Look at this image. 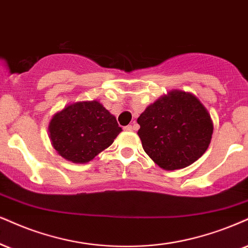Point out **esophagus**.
I'll return each instance as SVG.
<instances>
[{
  "label": "esophagus",
  "instance_id": "esophagus-1",
  "mask_svg": "<svg viewBox=\"0 0 248 248\" xmlns=\"http://www.w3.org/2000/svg\"><path fill=\"white\" fill-rule=\"evenodd\" d=\"M136 124L134 125H127V126H125L124 127V130L125 131H132V130H136Z\"/></svg>",
  "mask_w": 248,
  "mask_h": 248
}]
</instances>
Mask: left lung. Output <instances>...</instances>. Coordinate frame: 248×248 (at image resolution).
<instances>
[{
    "label": "left lung",
    "mask_w": 248,
    "mask_h": 248,
    "mask_svg": "<svg viewBox=\"0 0 248 248\" xmlns=\"http://www.w3.org/2000/svg\"><path fill=\"white\" fill-rule=\"evenodd\" d=\"M143 151L158 167L182 169L202 156L213 123L202 103L192 94L172 91L148 107L138 118Z\"/></svg>",
    "instance_id": "8db88e82"
}]
</instances>
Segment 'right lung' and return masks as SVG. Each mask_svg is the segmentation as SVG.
I'll return each mask as SVG.
<instances>
[{"label": "right lung", "mask_w": 248, "mask_h": 248, "mask_svg": "<svg viewBox=\"0 0 248 248\" xmlns=\"http://www.w3.org/2000/svg\"><path fill=\"white\" fill-rule=\"evenodd\" d=\"M122 129L97 101L77 102L56 114L49 124V136L61 156L73 163H86L105 151Z\"/></svg>", "instance_id": "right-lung-1"}]
</instances>
